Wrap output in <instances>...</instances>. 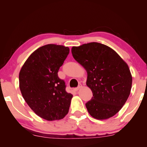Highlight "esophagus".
<instances>
[{
  "mask_svg": "<svg viewBox=\"0 0 147 147\" xmlns=\"http://www.w3.org/2000/svg\"><path fill=\"white\" fill-rule=\"evenodd\" d=\"M82 87V84H79L77 88H75L74 89V90L75 91H77L79 90V89H80Z\"/></svg>",
  "mask_w": 147,
  "mask_h": 147,
  "instance_id": "34e87169",
  "label": "esophagus"
}]
</instances>
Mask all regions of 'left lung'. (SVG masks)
I'll list each match as a JSON object with an SVG mask.
<instances>
[{
	"label": "left lung",
	"mask_w": 147,
	"mask_h": 147,
	"mask_svg": "<svg viewBox=\"0 0 147 147\" xmlns=\"http://www.w3.org/2000/svg\"><path fill=\"white\" fill-rule=\"evenodd\" d=\"M72 53L87 72L86 85L92 92L85 104L89 113L97 119L114 116L130 94L132 78L127 64L112 48L97 42L73 47Z\"/></svg>",
	"instance_id": "obj_1"
}]
</instances>
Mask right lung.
Here are the masks:
<instances>
[{
    "label": "right lung",
    "instance_id": "1",
    "mask_svg": "<svg viewBox=\"0 0 147 147\" xmlns=\"http://www.w3.org/2000/svg\"><path fill=\"white\" fill-rule=\"evenodd\" d=\"M69 48L49 44L30 55L19 75L22 96L38 116L48 121L63 119L68 113L72 94L57 72Z\"/></svg>",
    "mask_w": 147,
    "mask_h": 147
}]
</instances>
